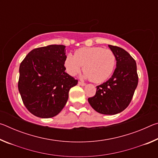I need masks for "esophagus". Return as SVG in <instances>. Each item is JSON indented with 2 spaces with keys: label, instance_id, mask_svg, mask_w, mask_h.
Returning a JSON list of instances; mask_svg holds the SVG:
<instances>
[{
  "label": "esophagus",
  "instance_id": "obj_1",
  "mask_svg": "<svg viewBox=\"0 0 158 158\" xmlns=\"http://www.w3.org/2000/svg\"><path fill=\"white\" fill-rule=\"evenodd\" d=\"M78 84H79V85H82V86H84V85H85V83L82 82V81H80L78 82Z\"/></svg>",
  "mask_w": 158,
  "mask_h": 158
}]
</instances>
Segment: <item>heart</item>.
<instances>
[{
    "mask_svg": "<svg viewBox=\"0 0 158 158\" xmlns=\"http://www.w3.org/2000/svg\"><path fill=\"white\" fill-rule=\"evenodd\" d=\"M65 69L69 75L75 76L83 67V77L93 82L102 83L114 73L116 57L113 51L102 47H83L77 50L74 56L68 53L64 61Z\"/></svg>",
    "mask_w": 158,
    "mask_h": 158,
    "instance_id": "b5f03b06",
    "label": "heart"
}]
</instances>
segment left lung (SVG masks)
Instances as JSON below:
<instances>
[{
  "label": "left lung",
  "instance_id": "1",
  "mask_svg": "<svg viewBox=\"0 0 158 158\" xmlns=\"http://www.w3.org/2000/svg\"><path fill=\"white\" fill-rule=\"evenodd\" d=\"M116 57V68L108 81L97 85L93 97L88 99L90 106L98 113L118 114L130 105L138 84L135 60L122 48L109 45Z\"/></svg>",
  "mask_w": 158,
  "mask_h": 158
}]
</instances>
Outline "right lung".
Segmentation results:
<instances>
[{
  "label": "right lung",
  "mask_w": 158,
  "mask_h": 158,
  "mask_svg": "<svg viewBox=\"0 0 158 158\" xmlns=\"http://www.w3.org/2000/svg\"><path fill=\"white\" fill-rule=\"evenodd\" d=\"M65 46L52 44L29 52L19 66V91L23 105L34 116H56L68 101L69 90L78 80L66 73Z\"/></svg>",
  "instance_id": "1"
}]
</instances>
